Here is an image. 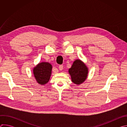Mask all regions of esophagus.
Here are the masks:
<instances>
[{
    "instance_id": "obj_1",
    "label": "esophagus",
    "mask_w": 127,
    "mask_h": 127,
    "mask_svg": "<svg viewBox=\"0 0 127 127\" xmlns=\"http://www.w3.org/2000/svg\"><path fill=\"white\" fill-rule=\"evenodd\" d=\"M63 69V65H60L59 66V69L60 70H62Z\"/></svg>"
}]
</instances>
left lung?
<instances>
[{
	"label": "left lung",
	"instance_id": "obj_1",
	"mask_svg": "<svg viewBox=\"0 0 127 127\" xmlns=\"http://www.w3.org/2000/svg\"><path fill=\"white\" fill-rule=\"evenodd\" d=\"M69 73L72 82L76 84H80L87 78L88 69L81 60H76L69 69Z\"/></svg>",
	"mask_w": 127,
	"mask_h": 127
}]
</instances>
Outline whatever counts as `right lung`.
<instances>
[{
    "mask_svg": "<svg viewBox=\"0 0 127 127\" xmlns=\"http://www.w3.org/2000/svg\"><path fill=\"white\" fill-rule=\"evenodd\" d=\"M52 68V65L48 62L40 63L34 68L33 75L40 84L44 85L49 81Z\"/></svg>",
    "mask_w": 127,
    "mask_h": 127,
    "instance_id": "right-lung-1",
    "label": "right lung"
}]
</instances>
